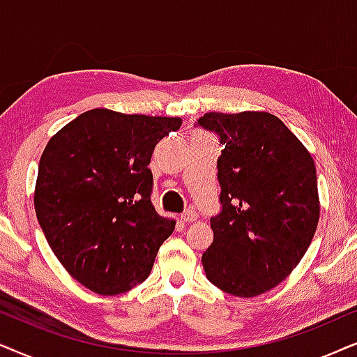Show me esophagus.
<instances>
[{
	"instance_id": "obj_1",
	"label": "esophagus",
	"mask_w": 357,
	"mask_h": 357,
	"mask_svg": "<svg viewBox=\"0 0 357 357\" xmlns=\"http://www.w3.org/2000/svg\"><path fill=\"white\" fill-rule=\"evenodd\" d=\"M197 217H199V213H197L196 211H194V208H186V211L183 212L181 220L186 222V223H189V222H196Z\"/></svg>"
}]
</instances>
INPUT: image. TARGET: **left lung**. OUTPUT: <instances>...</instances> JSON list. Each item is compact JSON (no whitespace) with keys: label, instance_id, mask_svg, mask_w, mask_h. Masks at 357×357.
<instances>
[{"label":"left lung","instance_id":"obj_1","mask_svg":"<svg viewBox=\"0 0 357 357\" xmlns=\"http://www.w3.org/2000/svg\"><path fill=\"white\" fill-rule=\"evenodd\" d=\"M197 126L223 146L217 160L222 208L211 218L204 271L223 292L259 296L282 282L312 243L320 218L315 163L269 112H207Z\"/></svg>","mask_w":357,"mask_h":357}]
</instances>
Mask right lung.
<instances>
[{"label":"right lung","mask_w":357,"mask_h":357,"mask_svg":"<svg viewBox=\"0 0 357 357\" xmlns=\"http://www.w3.org/2000/svg\"><path fill=\"white\" fill-rule=\"evenodd\" d=\"M179 117L91 109L66 123L39 161L37 220L63 268L89 291L116 296L149 278L174 230L151 204L155 145Z\"/></svg>","instance_id":"right-lung-1"}]
</instances>
